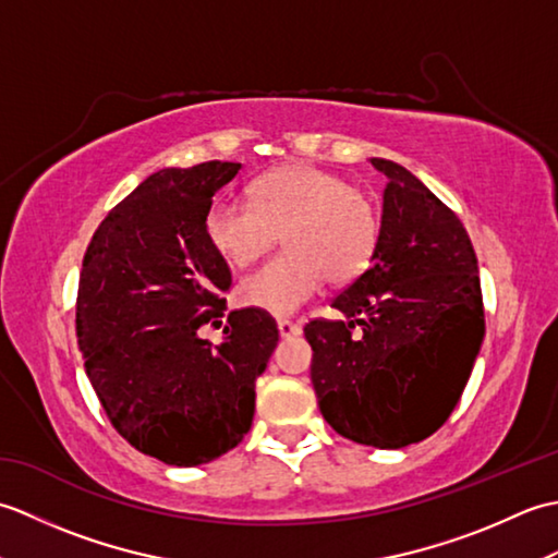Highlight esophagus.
Instances as JSON below:
<instances>
[{
    "label": "esophagus",
    "mask_w": 558,
    "mask_h": 558,
    "mask_svg": "<svg viewBox=\"0 0 558 558\" xmlns=\"http://www.w3.org/2000/svg\"><path fill=\"white\" fill-rule=\"evenodd\" d=\"M278 333H280V338H294V336L302 333V326L288 322V318H280V322H278Z\"/></svg>",
    "instance_id": "34e87169"
}]
</instances>
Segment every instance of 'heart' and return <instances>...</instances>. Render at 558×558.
<instances>
[{
    "mask_svg": "<svg viewBox=\"0 0 558 558\" xmlns=\"http://www.w3.org/2000/svg\"><path fill=\"white\" fill-rule=\"evenodd\" d=\"M280 232L286 252L240 282V300L290 316L316 298L326 278L362 276L381 242V208L348 177L300 162L260 177L252 204L218 196L206 210L210 244L236 268L266 254Z\"/></svg>",
    "mask_w": 558,
    "mask_h": 558,
    "instance_id": "heart-1",
    "label": "heart"
}]
</instances>
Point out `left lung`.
Returning <instances> with one entry per match:
<instances>
[{"label":"left lung","mask_w":558,"mask_h":558,"mask_svg":"<svg viewBox=\"0 0 558 558\" xmlns=\"http://www.w3.org/2000/svg\"><path fill=\"white\" fill-rule=\"evenodd\" d=\"M388 177L381 242L369 268L333 298L345 322L312 318V384L324 420L364 446L432 436L465 390L484 338L477 256L441 198L398 162Z\"/></svg>","instance_id":"obj_1"}]
</instances>
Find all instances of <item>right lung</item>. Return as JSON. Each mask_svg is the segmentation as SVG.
<instances>
[{
  "label": "right lung",
  "mask_w": 558,
  "mask_h": 558,
  "mask_svg": "<svg viewBox=\"0 0 558 558\" xmlns=\"http://www.w3.org/2000/svg\"><path fill=\"white\" fill-rule=\"evenodd\" d=\"M240 162L168 168L98 225L83 254L76 336L100 405L122 438L168 465L210 462L252 429L256 378L278 345L268 312L234 310L213 348L232 272L206 210Z\"/></svg>",
  "instance_id": "obj_1"
}]
</instances>
